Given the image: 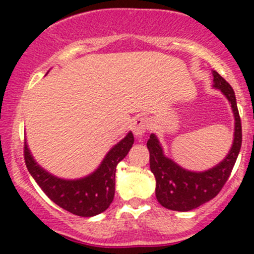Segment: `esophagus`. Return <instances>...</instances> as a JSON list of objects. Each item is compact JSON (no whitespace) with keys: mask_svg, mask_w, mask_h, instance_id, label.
I'll use <instances>...</instances> for the list:
<instances>
[{"mask_svg":"<svg viewBox=\"0 0 254 254\" xmlns=\"http://www.w3.org/2000/svg\"><path fill=\"white\" fill-rule=\"evenodd\" d=\"M148 125H150V123H148L147 118L136 117L132 120V132H134L137 137H141L143 136V134L147 131Z\"/></svg>","mask_w":254,"mask_h":254,"instance_id":"1","label":"esophagus"}]
</instances>
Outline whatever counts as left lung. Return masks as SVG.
<instances>
[{
  "label": "left lung",
  "mask_w": 254,
  "mask_h": 254,
  "mask_svg": "<svg viewBox=\"0 0 254 254\" xmlns=\"http://www.w3.org/2000/svg\"><path fill=\"white\" fill-rule=\"evenodd\" d=\"M214 87L220 89L231 103L235 114V137L229 155L222 162L205 172H190L179 167L163 155L157 137L150 135V168L156 178V198L162 206L176 211H189L214 199L232 172L242 145V127L236 97L232 87L216 71H212Z\"/></svg>",
  "instance_id": "1"
}]
</instances>
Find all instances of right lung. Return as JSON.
I'll use <instances>...</instances> for the list:
<instances>
[{
    "mask_svg": "<svg viewBox=\"0 0 254 254\" xmlns=\"http://www.w3.org/2000/svg\"><path fill=\"white\" fill-rule=\"evenodd\" d=\"M134 143L131 132L114 146L103 162L92 175L76 181H65L51 176L43 170L32 157L24 142V161L28 171L42 190L56 205L71 214L89 217L106 211L114 199L117 166Z\"/></svg>",
    "mask_w": 254,
    "mask_h": 254,
    "instance_id": "right-lung-1",
    "label": "right lung"
}]
</instances>
